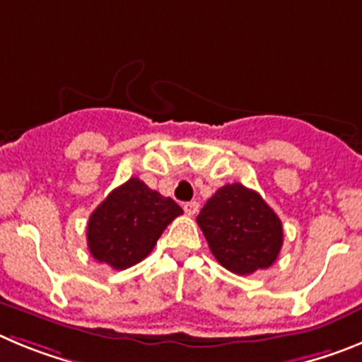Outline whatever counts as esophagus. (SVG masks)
I'll use <instances>...</instances> for the list:
<instances>
[{"label":"esophagus","instance_id":"obj_1","mask_svg":"<svg viewBox=\"0 0 362 362\" xmlns=\"http://www.w3.org/2000/svg\"><path fill=\"white\" fill-rule=\"evenodd\" d=\"M198 207H200L198 202H187V204H184V211L187 216H194L198 213Z\"/></svg>","mask_w":362,"mask_h":362}]
</instances>
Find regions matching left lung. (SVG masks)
Returning a JSON list of instances; mask_svg holds the SVG:
<instances>
[{
	"label": "left lung",
	"mask_w": 362,
	"mask_h": 362,
	"mask_svg": "<svg viewBox=\"0 0 362 362\" xmlns=\"http://www.w3.org/2000/svg\"><path fill=\"white\" fill-rule=\"evenodd\" d=\"M197 221L214 258L234 274L267 269L281 250L283 227L278 214L256 191L238 182L218 189Z\"/></svg>",
	"instance_id": "8db88e82"
}]
</instances>
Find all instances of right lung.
Returning a JSON list of instances; mask_svg holds the SVG:
<instances>
[{
	"mask_svg": "<svg viewBox=\"0 0 362 362\" xmlns=\"http://www.w3.org/2000/svg\"><path fill=\"white\" fill-rule=\"evenodd\" d=\"M184 213L180 205L136 177L113 189L88 220V249L99 263L124 270L142 262L165 227Z\"/></svg>",
	"mask_w": 362,
	"mask_h": 362,
	"instance_id": "obj_1",
	"label": "right lung"
}]
</instances>
